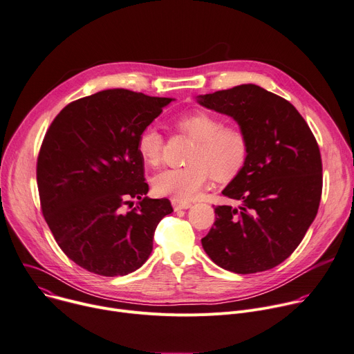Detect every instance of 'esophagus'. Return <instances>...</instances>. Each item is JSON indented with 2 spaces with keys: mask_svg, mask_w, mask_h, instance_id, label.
<instances>
[{
  "mask_svg": "<svg viewBox=\"0 0 354 354\" xmlns=\"http://www.w3.org/2000/svg\"><path fill=\"white\" fill-rule=\"evenodd\" d=\"M172 206H174V210L178 212V210H183V209H189L192 206V203L189 202H183V201H178V199H172Z\"/></svg>",
  "mask_w": 354,
  "mask_h": 354,
  "instance_id": "esophagus-1",
  "label": "esophagus"
}]
</instances>
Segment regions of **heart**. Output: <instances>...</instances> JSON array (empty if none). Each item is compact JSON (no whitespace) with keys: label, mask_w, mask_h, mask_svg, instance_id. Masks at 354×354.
<instances>
[{"label":"heart","mask_w":354,"mask_h":354,"mask_svg":"<svg viewBox=\"0 0 354 354\" xmlns=\"http://www.w3.org/2000/svg\"><path fill=\"white\" fill-rule=\"evenodd\" d=\"M216 114L198 111L176 121L179 130L195 141L187 156V167L169 168L159 172L153 180V190L159 196L178 201L194 199L210 180L227 179L236 175L248 156V136L239 125H224ZM164 137L159 128L149 124L137 138V151L145 165L160 162Z\"/></svg>","instance_id":"obj_1"}]
</instances>
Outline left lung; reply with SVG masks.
I'll list each match as a JSON object with an SVG mask.
<instances>
[{"label": "left lung", "mask_w": 354, "mask_h": 354, "mask_svg": "<svg viewBox=\"0 0 354 354\" xmlns=\"http://www.w3.org/2000/svg\"><path fill=\"white\" fill-rule=\"evenodd\" d=\"M248 136L244 167L221 194L202 245L218 267L254 274L285 261L305 237L322 196V158L309 125L288 100L255 84L199 95Z\"/></svg>", "instance_id": "left-lung-1"}]
</instances>
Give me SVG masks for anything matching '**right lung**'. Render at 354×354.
Listing matches in <instances>:
<instances>
[{"mask_svg": "<svg viewBox=\"0 0 354 354\" xmlns=\"http://www.w3.org/2000/svg\"><path fill=\"white\" fill-rule=\"evenodd\" d=\"M171 102L103 90L69 103L48 128L37 162L41 209L57 245L82 268L117 277L148 260L158 223L174 209L168 199L144 198L137 138Z\"/></svg>", "mask_w": 354, "mask_h": 354, "instance_id": "obj_1", "label": "right lung"}]
</instances>
